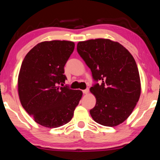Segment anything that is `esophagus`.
<instances>
[{"label": "esophagus", "instance_id": "1", "mask_svg": "<svg viewBox=\"0 0 160 160\" xmlns=\"http://www.w3.org/2000/svg\"><path fill=\"white\" fill-rule=\"evenodd\" d=\"M83 93L85 94V95L88 94L89 93V89H84V90H83Z\"/></svg>", "mask_w": 160, "mask_h": 160}]
</instances>
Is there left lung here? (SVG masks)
Returning <instances> with one entry per match:
<instances>
[{
  "label": "left lung",
  "instance_id": "left-lung-1",
  "mask_svg": "<svg viewBox=\"0 0 160 160\" xmlns=\"http://www.w3.org/2000/svg\"><path fill=\"white\" fill-rule=\"evenodd\" d=\"M77 52L90 68L95 82L90 92L96 98L89 111L94 121L115 127L128 119L141 95L136 62L119 43L106 38L80 41Z\"/></svg>",
  "mask_w": 160,
  "mask_h": 160
}]
</instances>
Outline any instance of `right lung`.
I'll use <instances>...</instances> for the list:
<instances>
[{"label":"right lung","mask_w":160,"mask_h":160,"mask_svg":"<svg viewBox=\"0 0 160 160\" xmlns=\"http://www.w3.org/2000/svg\"><path fill=\"white\" fill-rule=\"evenodd\" d=\"M74 47L73 41H43L30 50L22 63L19 100L34 121L45 128H59L71 121L82 97L81 90L63 87L67 79L64 66Z\"/></svg>","instance_id":"add662e5"}]
</instances>
